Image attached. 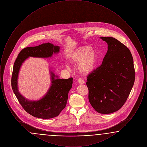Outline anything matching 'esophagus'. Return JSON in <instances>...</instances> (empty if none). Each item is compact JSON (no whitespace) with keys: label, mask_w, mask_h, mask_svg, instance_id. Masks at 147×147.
I'll return each mask as SVG.
<instances>
[{"label":"esophagus","mask_w":147,"mask_h":147,"mask_svg":"<svg viewBox=\"0 0 147 147\" xmlns=\"http://www.w3.org/2000/svg\"><path fill=\"white\" fill-rule=\"evenodd\" d=\"M78 83L80 84H83L85 83V82H84V80L82 79H81V78H79V79H78Z\"/></svg>","instance_id":"esophagus-1"}]
</instances>
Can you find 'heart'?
Here are the masks:
<instances>
[{"label": "heart", "mask_w": 147, "mask_h": 147, "mask_svg": "<svg viewBox=\"0 0 147 147\" xmlns=\"http://www.w3.org/2000/svg\"><path fill=\"white\" fill-rule=\"evenodd\" d=\"M69 62L78 64L79 72L83 75H88L94 70L98 61L97 52L88 46H83L73 51L69 57ZM67 69L70 68L68 64H65Z\"/></svg>", "instance_id": "obj_1"}]
</instances>
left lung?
I'll return each mask as SVG.
<instances>
[{
    "label": "left lung",
    "instance_id": "obj_1",
    "mask_svg": "<svg viewBox=\"0 0 147 147\" xmlns=\"http://www.w3.org/2000/svg\"><path fill=\"white\" fill-rule=\"evenodd\" d=\"M107 43L102 63L87 77L89 101L96 111L116 112L124 105L135 80L133 57L129 49L117 39L100 37Z\"/></svg>",
    "mask_w": 147,
    "mask_h": 147
}]
</instances>
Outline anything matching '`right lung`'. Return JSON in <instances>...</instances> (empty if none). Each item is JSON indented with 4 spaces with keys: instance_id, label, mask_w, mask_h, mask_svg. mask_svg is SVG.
<instances>
[{
    "instance_id": "add662e5",
    "label": "right lung",
    "mask_w": 147,
    "mask_h": 147,
    "mask_svg": "<svg viewBox=\"0 0 147 147\" xmlns=\"http://www.w3.org/2000/svg\"><path fill=\"white\" fill-rule=\"evenodd\" d=\"M60 47L49 42L22 49L14 64L11 86L14 93L24 109L35 117L49 119L57 117L65 107L68 93L72 87L73 78L60 79L49 68L51 86L46 94L37 100H30L24 97L18 89V76L22 63L30 57L51 58L59 52Z\"/></svg>"
}]
</instances>
